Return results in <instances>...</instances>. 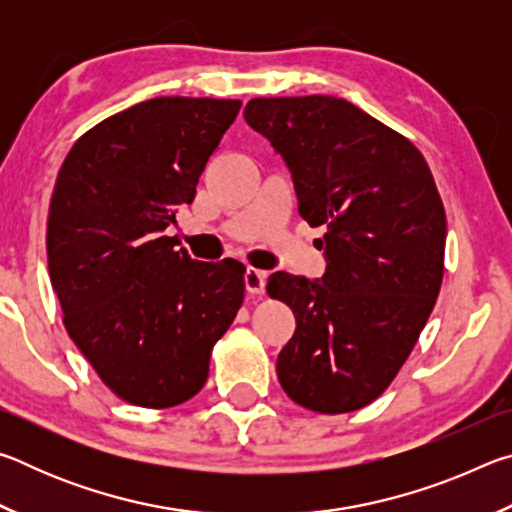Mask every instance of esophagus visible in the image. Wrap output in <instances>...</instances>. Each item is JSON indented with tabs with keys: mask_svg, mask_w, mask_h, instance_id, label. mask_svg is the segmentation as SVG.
<instances>
[{
	"mask_svg": "<svg viewBox=\"0 0 512 512\" xmlns=\"http://www.w3.org/2000/svg\"><path fill=\"white\" fill-rule=\"evenodd\" d=\"M266 277H268L266 271H259V268H253V266L248 268L244 280H246V291L250 296H262L266 291Z\"/></svg>",
	"mask_w": 512,
	"mask_h": 512,
	"instance_id": "34e87169",
	"label": "esophagus"
}]
</instances>
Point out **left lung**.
Instances as JSON below:
<instances>
[{
    "label": "left lung",
    "mask_w": 512,
    "mask_h": 512,
    "mask_svg": "<svg viewBox=\"0 0 512 512\" xmlns=\"http://www.w3.org/2000/svg\"><path fill=\"white\" fill-rule=\"evenodd\" d=\"M244 117L287 162L302 219L327 228L320 280L268 277L296 316L277 379L309 411L363 409L409 359L443 284L447 219L429 164L345 99H250Z\"/></svg>",
    "instance_id": "1"
}]
</instances>
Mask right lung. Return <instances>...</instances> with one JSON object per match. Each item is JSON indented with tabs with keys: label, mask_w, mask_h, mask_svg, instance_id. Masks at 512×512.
<instances>
[{
	"label": "right lung",
	"mask_w": 512,
	"mask_h": 512,
	"mask_svg": "<svg viewBox=\"0 0 512 512\" xmlns=\"http://www.w3.org/2000/svg\"><path fill=\"white\" fill-rule=\"evenodd\" d=\"M241 101L158 97L81 135L58 171L47 259L69 339L128 404L201 391L244 302L246 266L198 262L164 235Z\"/></svg>",
	"instance_id": "add662e5"
}]
</instances>
